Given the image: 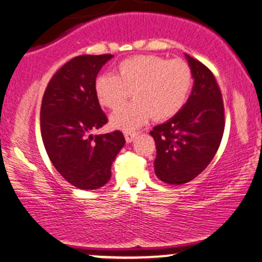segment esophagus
Returning <instances> with one entry per match:
<instances>
[{"label":"esophagus","instance_id":"esophagus-1","mask_svg":"<svg viewBox=\"0 0 262 262\" xmlns=\"http://www.w3.org/2000/svg\"><path fill=\"white\" fill-rule=\"evenodd\" d=\"M137 135H138L137 132H128V130L124 132V137H125V140H127V143H132V141L135 139Z\"/></svg>","mask_w":262,"mask_h":262}]
</instances>
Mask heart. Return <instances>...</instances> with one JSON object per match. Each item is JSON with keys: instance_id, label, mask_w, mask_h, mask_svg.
<instances>
[{"instance_id": "1", "label": "heart", "mask_w": 262, "mask_h": 262, "mask_svg": "<svg viewBox=\"0 0 262 262\" xmlns=\"http://www.w3.org/2000/svg\"><path fill=\"white\" fill-rule=\"evenodd\" d=\"M191 85L193 71L183 59L139 55L123 59L117 66V75H99L95 94L101 105L116 110L134 91L136 100L111 117L113 127L128 130L151 116L156 121L174 117L187 102Z\"/></svg>"}]
</instances>
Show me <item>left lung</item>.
<instances>
[{
	"mask_svg": "<svg viewBox=\"0 0 262 262\" xmlns=\"http://www.w3.org/2000/svg\"><path fill=\"white\" fill-rule=\"evenodd\" d=\"M187 57L195 80L188 102L150 132L156 144V176L176 185L193 181L209 166L225 132V106L215 75L204 63Z\"/></svg>",
	"mask_w": 262,
	"mask_h": 262,
	"instance_id": "obj_1",
	"label": "left lung"
}]
</instances>
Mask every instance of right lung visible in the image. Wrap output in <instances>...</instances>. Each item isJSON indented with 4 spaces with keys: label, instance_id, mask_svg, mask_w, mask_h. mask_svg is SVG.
<instances>
[{
    "label": "right lung",
    "instance_id": "add662e5",
    "mask_svg": "<svg viewBox=\"0 0 262 262\" xmlns=\"http://www.w3.org/2000/svg\"><path fill=\"white\" fill-rule=\"evenodd\" d=\"M112 55H81L56 72L40 111L41 137L59 174L81 190H94L111 178V166L125 144L121 130L91 135L107 116L95 94V80Z\"/></svg>",
    "mask_w": 262,
    "mask_h": 262
}]
</instances>
